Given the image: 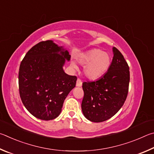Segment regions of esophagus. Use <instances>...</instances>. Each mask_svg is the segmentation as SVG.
<instances>
[{"label":"esophagus","mask_w":154,"mask_h":154,"mask_svg":"<svg viewBox=\"0 0 154 154\" xmlns=\"http://www.w3.org/2000/svg\"><path fill=\"white\" fill-rule=\"evenodd\" d=\"M82 85V82L81 80H80V79H78L77 81H76V87H81Z\"/></svg>","instance_id":"esophagus-1"}]
</instances>
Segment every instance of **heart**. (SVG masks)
Segmentation results:
<instances>
[{
	"label": "heart",
	"mask_w": 154,
	"mask_h": 154,
	"mask_svg": "<svg viewBox=\"0 0 154 154\" xmlns=\"http://www.w3.org/2000/svg\"><path fill=\"white\" fill-rule=\"evenodd\" d=\"M78 61L84 67L85 76L91 80L98 79L109 69L111 65V57L107 53L103 52L99 48H93L87 51L78 57ZM70 66L74 69L77 68L74 62Z\"/></svg>",
	"instance_id": "obj_1"
}]
</instances>
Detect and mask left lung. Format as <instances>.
I'll return each instance as SVG.
<instances>
[{
	"label": "left lung",
	"mask_w": 154,
	"mask_h": 154,
	"mask_svg": "<svg viewBox=\"0 0 154 154\" xmlns=\"http://www.w3.org/2000/svg\"><path fill=\"white\" fill-rule=\"evenodd\" d=\"M112 62L109 69L97 80L82 83L84 98L82 111L93 122L109 119L122 107L128 95L130 72L123 55L112 48Z\"/></svg>",
	"instance_id": "1"
}]
</instances>
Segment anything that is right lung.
<instances>
[{"instance_id":"right-lung-1","label":"right lung","mask_w":154,"mask_h":154,"mask_svg":"<svg viewBox=\"0 0 154 154\" xmlns=\"http://www.w3.org/2000/svg\"><path fill=\"white\" fill-rule=\"evenodd\" d=\"M70 58L68 51L53 40L38 43L24 57L19 72V90L23 106L34 117L50 120L60 114L77 80L63 70Z\"/></svg>"}]
</instances>
